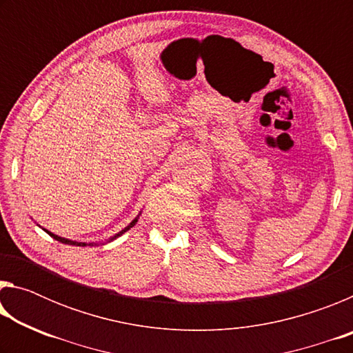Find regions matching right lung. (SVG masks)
Instances as JSON below:
<instances>
[{"mask_svg": "<svg viewBox=\"0 0 353 353\" xmlns=\"http://www.w3.org/2000/svg\"><path fill=\"white\" fill-rule=\"evenodd\" d=\"M140 214H141V212H140L139 214H137V216H135L132 221H130V223H129L126 227H124V229H123L121 232H118V234H115V235H113V236H110L109 240H107L105 243H110V241H113V240H117V238H118V236H121V235L124 234V232H128V230L130 229V227H134V225L137 224V221H139ZM37 225H39V224H37ZM39 227H40V225H39ZM41 229H43V227H41ZM43 230L46 232L48 235L54 238V240H57L59 243H63V244H71V246H82V248H83V246H97V244H105V243H82V241H73V240H68V238H63V236H59V235H56V234H52V232L46 230V229H43Z\"/></svg>", "mask_w": 353, "mask_h": 353, "instance_id": "1", "label": "right lung"}]
</instances>
